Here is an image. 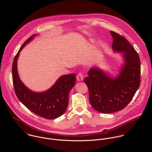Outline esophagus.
<instances>
[{"instance_id": "esophagus-1", "label": "esophagus", "mask_w": 152, "mask_h": 152, "mask_svg": "<svg viewBox=\"0 0 152 152\" xmlns=\"http://www.w3.org/2000/svg\"><path fill=\"white\" fill-rule=\"evenodd\" d=\"M83 73L82 72H79L77 75V79L78 81H82L83 80Z\"/></svg>"}]
</instances>
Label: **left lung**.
<instances>
[{"instance_id": "8db88e82", "label": "left lung", "mask_w": 152, "mask_h": 152, "mask_svg": "<svg viewBox=\"0 0 152 152\" xmlns=\"http://www.w3.org/2000/svg\"><path fill=\"white\" fill-rule=\"evenodd\" d=\"M114 50L123 52L124 65L119 76L112 79L103 71L92 68L85 79L89 101L96 110L112 113L123 109L132 100L140 84V61L138 53L119 33L110 31Z\"/></svg>"}]
</instances>
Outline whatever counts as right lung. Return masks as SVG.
I'll list each match as a JSON object with an SVG mask.
<instances>
[{"label":"right lung","mask_w":152,"mask_h":152,"mask_svg":"<svg viewBox=\"0 0 152 152\" xmlns=\"http://www.w3.org/2000/svg\"><path fill=\"white\" fill-rule=\"evenodd\" d=\"M31 36L22 45L12 64L14 89L19 100L33 113L45 119H54L62 115L69 103V93L75 86V73L64 75L48 91L35 93L28 89L20 81L17 70V61L22 48L34 37Z\"/></svg>","instance_id":"1"}]
</instances>
